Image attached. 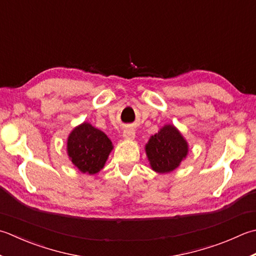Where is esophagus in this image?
Segmentation results:
<instances>
[{
  "label": "esophagus",
  "instance_id": "34e87169",
  "mask_svg": "<svg viewBox=\"0 0 256 256\" xmlns=\"http://www.w3.org/2000/svg\"><path fill=\"white\" fill-rule=\"evenodd\" d=\"M123 138H128V140L134 138H135V131H134L133 128H125L124 132H123Z\"/></svg>",
  "mask_w": 256,
  "mask_h": 256
}]
</instances>
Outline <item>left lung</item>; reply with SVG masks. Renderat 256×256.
Returning <instances> with one entry per match:
<instances>
[{
  "mask_svg": "<svg viewBox=\"0 0 256 256\" xmlns=\"http://www.w3.org/2000/svg\"><path fill=\"white\" fill-rule=\"evenodd\" d=\"M188 143L173 125H165L146 144L148 161L155 172L168 173L176 168L188 154Z\"/></svg>",
  "mask_w": 256,
  "mask_h": 256,
  "instance_id": "left-lung-1",
  "label": "left lung"
}]
</instances>
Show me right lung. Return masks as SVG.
Returning a JSON list of instances; mask_svg holds the SVG:
<instances>
[{
    "instance_id": "obj_1",
    "label": "right lung",
    "mask_w": 256,
    "mask_h": 256,
    "mask_svg": "<svg viewBox=\"0 0 256 256\" xmlns=\"http://www.w3.org/2000/svg\"><path fill=\"white\" fill-rule=\"evenodd\" d=\"M112 148L106 135L88 123L75 128L68 140V156L80 171L86 174H95L103 168Z\"/></svg>"
}]
</instances>
